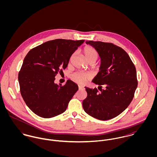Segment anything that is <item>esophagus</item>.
<instances>
[{"label":"esophagus","mask_w":157,"mask_h":157,"mask_svg":"<svg viewBox=\"0 0 157 157\" xmlns=\"http://www.w3.org/2000/svg\"><path fill=\"white\" fill-rule=\"evenodd\" d=\"M78 89H79V90H83V86H82V85H79L78 86Z\"/></svg>","instance_id":"34e87169"}]
</instances>
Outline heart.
Here are the masks:
<instances>
[{"label": "heart", "instance_id": "b5f03b06", "mask_svg": "<svg viewBox=\"0 0 157 157\" xmlns=\"http://www.w3.org/2000/svg\"><path fill=\"white\" fill-rule=\"evenodd\" d=\"M83 52L84 56L85 57V59L88 63L91 62L95 63L96 62V60H97L98 53H97V51L94 48H92L91 46H86L84 48ZM73 57H74V54L71 57L70 60H69L70 62L72 60ZM88 78H89V76L87 74L81 73V72L75 73V74H73L72 76V80L74 82H75L76 83H79V84L85 83L86 82V81L88 79Z\"/></svg>", "mask_w": 157, "mask_h": 157}]
</instances>
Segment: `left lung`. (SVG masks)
I'll return each instance as SVG.
<instances>
[{"mask_svg": "<svg viewBox=\"0 0 157 157\" xmlns=\"http://www.w3.org/2000/svg\"><path fill=\"white\" fill-rule=\"evenodd\" d=\"M86 44L95 48L101 59L99 72L92 81L99 85L100 92L85 87L88 95L83 108L94 118L108 120L123 112L132 101L138 85L136 69L121 48L102 42L90 40ZM101 85L105 86L104 90Z\"/></svg>", "mask_w": 157, "mask_h": 157, "instance_id": "left-lung-1", "label": "left lung"}]
</instances>
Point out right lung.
<instances>
[{"label": "right lung", "mask_w": 157, "mask_h": 157, "mask_svg": "<svg viewBox=\"0 0 157 157\" xmlns=\"http://www.w3.org/2000/svg\"><path fill=\"white\" fill-rule=\"evenodd\" d=\"M84 42L56 39L32 49L24 59L19 73L23 99L28 107L39 117L48 118L65 112L78 90L71 80L62 86L54 83L55 77L67 67L72 54Z\"/></svg>", "instance_id": "1"}]
</instances>
